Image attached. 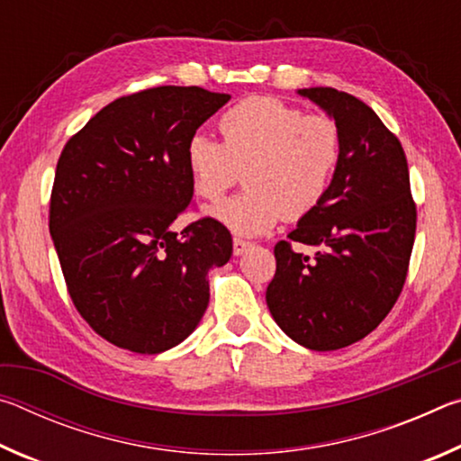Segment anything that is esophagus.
I'll list each match as a JSON object with an SVG mask.
<instances>
[{
	"label": "esophagus",
	"mask_w": 461,
	"mask_h": 461,
	"mask_svg": "<svg viewBox=\"0 0 461 461\" xmlns=\"http://www.w3.org/2000/svg\"><path fill=\"white\" fill-rule=\"evenodd\" d=\"M249 246H252V241H246L241 238H233V254H236V256L244 254Z\"/></svg>",
	"instance_id": "34e87169"
}]
</instances>
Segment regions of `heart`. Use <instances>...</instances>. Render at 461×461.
<instances>
[{"label":"heart","mask_w":461,"mask_h":461,"mask_svg":"<svg viewBox=\"0 0 461 461\" xmlns=\"http://www.w3.org/2000/svg\"><path fill=\"white\" fill-rule=\"evenodd\" d=\"M221 144L194 134L186 144L194 193L220 201L244 170L248 189L209 209L241 236H258L283 220L299 221L321 205L338 175L343 134L331 115L305 113L270 95H252L223 112Z\"/></svg>","instance_id":"heart-1"}]
</instances>
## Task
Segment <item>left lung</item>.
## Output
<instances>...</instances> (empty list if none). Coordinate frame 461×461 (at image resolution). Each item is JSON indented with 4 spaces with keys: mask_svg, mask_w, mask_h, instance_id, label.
Returning a JSON list of instances; mask_svg holds the SVG:
<instances>
[{
    "mask_svg": "<svg viewBox=\"0 0 461 461\" xmlns=\"http://www.w3.org/2000/svg\"><path fill=\"white\" fill-rule=\"evenodd\" d=\"M299 93L339 123L343 156L321 205L275 246L267 303L288 338L330 352L366 338L394 307L415 244L417 205L401 140L364 101L333 87ZM293 243L315 245L318 254L309 259Z\"/></svg>",
    "mask_w": 461,
    "mask_h": 461,
    "instance_id": "obj_1",
    "label": "left lung"
}]
</instances>
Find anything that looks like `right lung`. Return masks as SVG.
<instances>
[{
    "label": "right lung",
    "mask_w": 461,
    "mask_h": 461,
    "mask_svg": "<svg viewBox=\"0 0 461 461\" xmlns=\"http://www.w3.org/2000/svg\"><path fill=\"white\" fill-rule=\"evenodd\" d=\"M230 101L201 87L112 101L62 148L49 228L67 291L101 338L136 354L181 343L209 303L207 272L231 256L213 217L170 230L193 205L186 144Z\"/></svg>",
    "instance_id": "1"
}]
</instances>
